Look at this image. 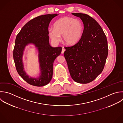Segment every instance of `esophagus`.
Segmentation results:
<instances>
[{
  "label": "esophagus",
  "instance_id": "1",
  "mask_svg": "<svg viewBox=\"0 0 123 123\" xmlns=\"http://www.w3.org/2000/svg\"><path fill=\"white\" fill-rule=\"evenodd\" d=\"M65 49L64 48V47H63L62 48V52H61V53L62 54H64V52L65 51Z\"/></svg>",
  "mask_w": 123,
  "mask_h": 123
}]
</instances>
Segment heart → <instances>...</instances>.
<instances>
[{
  "instance_id": "b5f03b06",
  "label": "heart",
  "mask_w": 123,
  "mask_h": 123,
  "mask_svg": "<svg viewBox=\"0 0 123 123\" xmlns=\"http://www.w3.org/2000/svg\"><path fill=\"white\" fill-rule=\"evenodd\" d=\"M83 31V24L79 19L64 17L55 22L54 27H49L48 32L54 43L59 42L62 35L63 42L67 45H72L80 40Z\"/></svg>"
}]
</instances>
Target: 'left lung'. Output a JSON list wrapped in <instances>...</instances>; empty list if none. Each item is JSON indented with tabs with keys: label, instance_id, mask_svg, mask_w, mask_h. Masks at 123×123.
I'll list each match as a JSON object with an SVG mask.
<instances>
[{
	"label": "left lung",
	"instance_id": "left-lung-1",
	"mask_svg": "<svg viewBox=\"0 0 123 123\" xmlns=\"http://www.w3.org/2000/svg\"><path fill=\"white\" fill-rule=\"evenodd\" d=\"M80 17L84 30L79 42L65 47L64 56L72 79L86 84L94 80L103 71L108 56L106 36L101 26L89 15L72 13Z\"/></svg>",
	"mask_w": 123,
	"mask_h": 123
}]
</instances>
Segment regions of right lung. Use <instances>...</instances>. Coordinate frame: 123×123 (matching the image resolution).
<instances>
[{"mask_svg": "<svg viewBox=\"0 0 123 123\" xmlns=\"http://www.w3.org/2000/svg\"><path fill=\"white\" fill-rule=\"evenodd\" d=\"M57 14L37 17L28 22L17 34L13 50V58L19 75L29 84L37 87L48 84L53 73V63L60 55L61 47H52L49 43L48 26ZM31 43L38 49L41 75L38 78L29 77L24 70L22 56L25 46Z\"/></svg>", "mask_w": 123, "mask_h": 123, "instance_id": "obj_1", "label": "right lung"}]
</instances>
